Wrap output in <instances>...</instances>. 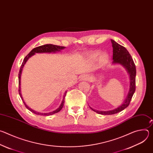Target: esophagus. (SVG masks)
<instances>
[{"label":"esophagus","mask_w":153,"mask_h":153,"mask_svg":"<svg viewBox=\"0 0 153 153\" xmlns=\"http://www.w3.org/2000/svg\"><path fill=\"white\" fill-rule=\"evenodd\" d=\"M90 79L89 76L86 75V74H82L80 76V80H88Z\"/></svg>","instance_id":"esophagus-1"}]
</instances>
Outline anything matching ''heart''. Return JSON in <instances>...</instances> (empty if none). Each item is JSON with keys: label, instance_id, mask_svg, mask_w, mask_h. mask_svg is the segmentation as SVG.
I'll list each match as a JSON object with an SVG mask.
<instances>
[{"label": "heart", "instance_id": "1", "mask_svg": "<svg viewBox=\"0 0 153 153\" xmlns=\"http://www.w3.org/2000/svg\"><path fill=\"white\" fill-rule=\"evenodd\" d=\"M99 54H100V53H99V52H96V53H94V54H91V58H93V59H97V58L99 57ZM108 55L107 53H102V54H101L100 59H101V60H102V61H103V62H104V61H106V60L108 59Z\"/></svg>", "mask_w": 153, "mask_h": 153}]
</instances>
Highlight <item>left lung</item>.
I'll list each match as a JSON object with an SVG mask.
<instances>
[{
	"label": "left lung",
	"instance_id": "obj_1",
	"mask_svg": "<svg viewBox=\"0 0 153 153\" xmlns=\"http://www.w3.org/2000/svg\"><path fill=\"white\" fill-rule=\"evenodd\" d=\"M113 47V63L120 64L123 66L129 75V89L123 103L119 107L110 111H99L90 108L94 112L102 115L114 114L123 110L129 104L136 90V69L134 62L127 50L119 45L114 40H111Z\"/></svg>",
	"mask_w": 153,
	"mask_h": 153
}]
</instances>
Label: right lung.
I'll list each match as a JSON object with an SVG mask.
<instances>
[{"label": "right lung", "instance_id": "obj_1", "mask_svg": "<svg viewBox=\"0 0 153 153\" xmlns=\"http://www.w3.org/2000/svg\"><path fill=\"white\" fill-rule=\"evenodd\" d=\"M65 47H60V46H58V45H53V44H46V45H42V46H39V47H37L36 48H34V49H33L30 52V53L25 57L23 62H22V64L21 67H20V71H19V95L22 99V100L24 105H25L26 108L28 109V110H29L30 111H31L32 113L36 114H37V115H41V116H50V115H53L55 113H57L58 112H59L61 110L62 108H63V105H64V102H65V95H66V93H67V91H65V93H64V95H63V99H62V101L59 106V107L56 109V110L54 111H53L51 112H49V113H39V112H37L33 110H32L31 108H30L28 106H27V105L25 103V102H24V99L22 97V94H21V88H20V79H21V74H22V70H23V68L25 66V63H27V62L28 61V60L31 57L33 56V55H34L36 53H56L57 51H60V50H63L65 49Z\"/></svg>", "mask_w": 153, "mask_h": 153}]
</instances>
